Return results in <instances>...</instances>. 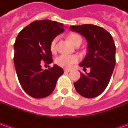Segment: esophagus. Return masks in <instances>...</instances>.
Segmentation results:
<instances>
[{"label": "esophagus", "instance_id": "obj_1", "mask_svg": "<svg viewBox=\"0 0 128 128\" xmlns=\"http://www.w3.org/2000/svg\"><path fill=\"white\" fill-rule=\"evenodd\" d=\"M70 71V69H65V70H64V72H69Z\"/></svg>", "mask_w": 128, "mask_h": 128}]
</instances>
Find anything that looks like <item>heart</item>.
I'll return each instance as SVG.
<instances>
[{
    "instance_id": "1",
    "label": "heart",
    "mask_w": 128,
    "mask_h": 128,
    "mask_svg": "<svg viewBox=\"0 0 128 128\" xmlns=\"http://www.w3.org/2000/svg\"><path fill=\"white\" fill-rule=\"evenodd\" d=\"M68 39L70 42L74 46H76L78 43H81V37L76 33H71L68 35ZM58 41V38H54L52 42H50V50L52 53H55L56 52V43ZM79 60V58L77 56H66V55H61L57 57L56 59V63L58 66L64 68H70V67L74 65L75 63L78 62Z\"/></svg>"
}]
</instances>
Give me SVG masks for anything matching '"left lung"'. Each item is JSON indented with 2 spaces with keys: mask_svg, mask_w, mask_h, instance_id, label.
Instances as JSON below:
<instances>
[{
  "mask_svg": "<svg viewBox=\"0 0 128 128\" xmlns=\"http://www.w3.org/2000/svg\"><path fill=\"white\" fill-rule=\"evenodd\" d=\"M88 41V53L80 66L90 68V72L80 73L74 86L76 91L87 98L100 96L106 90L116 66V46L112 37L102 28L92 24L70 26Z\"/></svg>",
  "mask_w": 128,
  "mask_h": 128,
  "instance_id": "left-lung-1",
  "label": "left lung"
}]
</instances>
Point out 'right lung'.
Masks as SVG:
<instances>
[{
  "instance_id": "add662e5",
  "label": "right lung",
  "mask_w": 128,
  "mask_h": 128,
  "mask_svg": "<svg viewBox=\"0 0 128 128\" xmlns=\"http://www.w3.org/2000/svg\"><path fill=\"white\" fill-rule=\"evenodd\" d=\"M60 22L49 20H36L24 28L14 43V65L20 84L34 98L50 96L58 78L63 74L60 67L54 65L48 70L41 68L42 62H52L50 46L58 35L64 31Z\"/></svg>"
}]
</instances>
